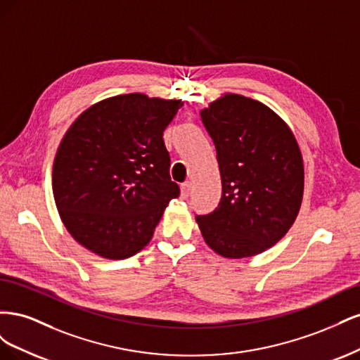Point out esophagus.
Instances as JSON below:
<instances>
[{"label":"esophagus","instance_id":"esophagus-1","mask_svg":"<svg viewBox=\"0 0 360 360\" xmlns=\"http://www.w3.org/2000/svg\"><path fill=\"white\" fill-rule=\"evenodd\" d=\"M180 191H181V197H183V198H188L189 195H191V191H192V184H191V181H184V183L181 184Z\"/></svg>","mask_w":360,"mask_h":360}]
</instances>
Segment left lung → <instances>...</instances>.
Masks as SVG:
<instances>
[{
	"mask_svg": "<svg viewBox=\"0 0 360 360\" xmlns=\"http://www.w3.org/2000/svg\"><path fill=\"white\" fill-rule=\"evenodd\" d=\"M222 180L216 209L197 216L204 242L230 259L255 257L276 245L299 214L304 168L290 126L274 110L224 93L200 111Z\"/></svg>",
	"mask_w": 360,
	"mask_h": 360,
	"instance_id": "1",
	"label": "left lung"
}]
</instances>
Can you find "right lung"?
Listing matches in <instances>:
<instances>
[{
	"label": "right lung",
	"mask_w": 360,
	"mask_h": 360,
	"mask_svg": "<svg viewBox=\"0 0 360 360\" xmlns=\"http://www.w3.org/2000/svg\"><path fill=\"white\" fill-rule=\"evenodd\" d=\"M183 101L118 94L91 105L64 134L52 192L69 234L90 252L124 259L153 237L180 189L163 132Z\"/></svg>",
	"instance_id": "add662e5"
}]
</instances>
